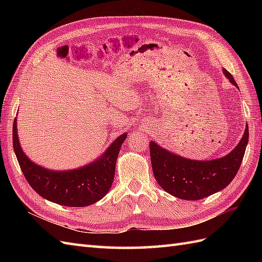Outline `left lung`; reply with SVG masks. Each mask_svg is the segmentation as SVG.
<instances>
[{
  "mask_svg": "<svg viewBox=\"0 0 262 262\" xmlns=\"http://www.w3.org/2000/svg\"><path fill=\"white\" fill-rule=\"evenodd\" d=\"M223 73L237 86L231 73L226 70ZM248 138L249 130L246 125L241 142L232 152L212 161L189 160L150 141L149 154L155 179L166 192L184 200H200L221 191L231 184L238 171Z\"/></svg>",
  "mask_w": 262,
  "mask_h": 262,
  "instance_id": "8db88e82",
  "label": "left lung"
}]
</instances>
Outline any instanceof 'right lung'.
I'll use <instances>...</instances> for the list:
<instances>
[{"label": "right lung", "mask_w": 262, "mask_h": 262, "mask_svg": "<svg viewBox=\"0 0 262 262\" xmlns=\"http://www.w3.org/2000/svg\"><path fill=\"white\" fill-rule=\"evenodd\" d=\"M17 120L13 123V147L20 169L30 187L45 199L66 207H87L99 201L113 185L117 157L128 134L118 137L106 152L84 167L55 171L31 162L23 152L17 136Z\"/></svg>", "instance_id": "add662e5"}]
</instances>
